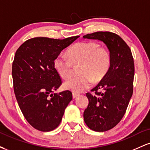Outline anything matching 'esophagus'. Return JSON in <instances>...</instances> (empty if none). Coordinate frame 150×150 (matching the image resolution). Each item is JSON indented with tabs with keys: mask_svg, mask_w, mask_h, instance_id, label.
Segmentation results:
<instances>
[{
	"mask_svg": "<svg viewBox=\"0 0 150 150\" xmlns=\"http://www.w3.org/2000/svg\"><path fill=\"white\" fill-rule=\"evenodd\" d=\"M80 94H78V93H75V92H73V98H76L77 96H79Z\"/></svg>",
	"mask_w": 150,
	"mask_h": 150,
	"instance_id": "1",
	"label": "esophagus"
}]
</instances>
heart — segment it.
<instances>
[{
	"label": "heart",
	"instance_id": "1",
	"mask_svg": "<svg viewBox=\"0 0 150 150\" xmlns=\"http://www.w3.org/2000/svg\"><path fill=\"white\" fill-rule=\"evenodd\" d=\"M68 58L60 54L54 59L53 65L63 78H68L73 71V64L82 63L80 75L70 77L64 83L65 89L80 92L98 82L108 73L111 63V55L106 46H99L94 42H80L68 49Z\"/></svg>",
	"mask_w": 150,
	"mask_h": 150
}]
</instances>
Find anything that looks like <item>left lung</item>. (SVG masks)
Returning a JSON list of instances; mask_svg holds the SVG:
<instances>
[{"mask_svg":"<svg viewBox=\"0 0 150 150\" xmlns=\"http://www.w3.org/2000/svg\"><path fill=\"white\" fill-rule=\"evenodd\" d=\"M106 44L111 55L109 70L91 93H87L89 104L84 120L91 130L104 132L113 128L124 116L133 92L134 61L130 47L118 34L97 32L83 36ZM102 90V92H99Z\"/></svg>","mask_w":150,"mask_h":150,"instance_id":"obj_1","label":"left lung"}]
</instances>
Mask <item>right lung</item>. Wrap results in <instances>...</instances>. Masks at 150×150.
<instances>
[{"label":"right lung","instance_id":"add662e5","mask_svg":"<svg viewBox=\"0 0 150 150\" xmlns=\"http://www.w3.org/2000/svg\"><path fill=\"white\" fill-rule=\"evenodd\" d=\"M78 37L32 38L15 53L12 67L15 97L26 120L38 130L49 132L57 128L73 99L69 90L53 93L62 84L53 61Z\"/></svg>","mask_w":150,"mask_h":150}]
</instances>
